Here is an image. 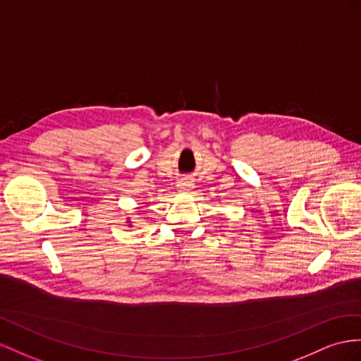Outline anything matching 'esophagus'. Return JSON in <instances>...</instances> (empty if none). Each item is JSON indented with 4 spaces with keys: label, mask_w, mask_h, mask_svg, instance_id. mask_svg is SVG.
Here are the masks:
<instances>
[{
    "label": "esophagus",
    "mask_w": 361,
    "mask_h": 361,
    "mask_svg": "<svg viewBox=\"0 0 361 361\" xmlns=\"http://www.w3.org/2000/svg\"><path fill=\"white\" fill-rule=\"evenodd\" d=\"M177 188L181 192H190L193 189V181L190 178H181L177 184Z\"/></svg>",
    "instance_id": "esophagus-1"
}]
</instances>
